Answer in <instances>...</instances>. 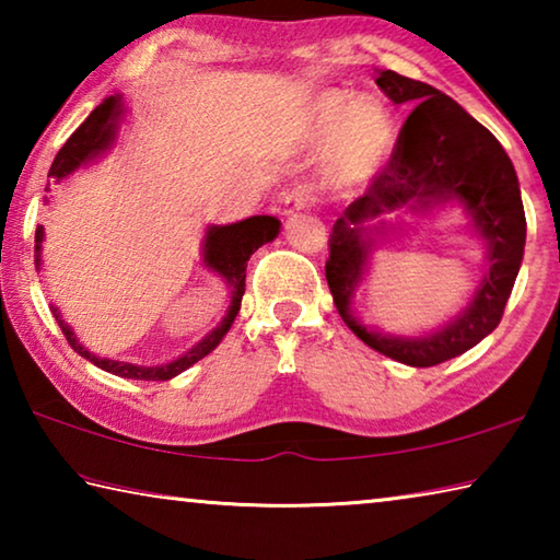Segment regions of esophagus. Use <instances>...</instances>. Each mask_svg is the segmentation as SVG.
<instances>
[{"instance_id":"34e87169","label":"esophagus","mask_w":560,"mask_h":560,"mask_svg":"<svg viewBox=\"0 0 560 560\" xmlns=\"http://www.w3.org/2000/svg\"><path fill=\"white\" fill-rule=\"evenodd\" d=\"M314 205V195H311L308 187H293L289 192H283L281 197V207H283V214H293L299 210H306V207Z\"/></svg>"}]
</instances>
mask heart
Returning a JSON list of instances; mask_svg holds the SVG:
<instances>
[{
  "label": "heart",
  "mask_w": 560,
  "mask_h": 560,
  "mask_svg": "<svg viewBox=\"0 0 560 560\" xmlns=\"http://www.w3.org/2000/svg\"><path fill=\"white\" fill-rule=\"evenodd\" d=\"M311 138L328 143V177L336 187H363L381 173L395 145V122L377 98L326 91L308 116Z\"/></svg>",
  "instance_id": "obj_1"
}]
</instances>
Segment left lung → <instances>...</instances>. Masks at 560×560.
Masks as SVG:
<instances>
[{"instance_id":"1","label":"left lung","mask_w":560,"mask_h":560,"mask_svg":"<svg viewBox=\"0 0 560 560\" xmlns=\"http://www.w3.org/2000/svg\"><path fill=\"white\" fill-rule=\"evenodd\" d=\"M393 103H410L412 113L387 165L363 195L346 207L328 236L326 281L346 326L377 353L412 368H432L462 355L499 326L524 259L526 214L518 179L499 140L442 91L428 83L383 71L375 79ZM457 196L490 242V273L472 306L438 335L397 341L363 329L349 316V296L362 276L370 233L365 221L400 206H427Z\"/></svg>"}]
</instances>
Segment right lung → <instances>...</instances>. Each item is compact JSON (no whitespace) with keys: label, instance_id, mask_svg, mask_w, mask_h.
Segmentation results:
<instances>
[{"label":"right lung","instance_id":"right-lung-1","mask_svg":"<svg viewBox=\"0 0 560 560\" xmlns=\"http://www.w3.org/2000/svg\"><path fill=\"white\" fill-rule=\"evenodd\" d=\"M120 116V103L116 96H110L101 103V106L91 113V116L75 128L73 136L66 140L63 148L56 153L51 170H49V179L51 183H61L66 175H71L75 167L86 163L93 155H98L101 150H106L113 143V136H116V120ZM279 234V220L277 217H249V220L236 222V224H226V226H212L207 232L205 240V261L220 273V277L226 281V287L232 289V306L230 314L224 316V320L217 326L210 336L202 338L192 350H187L183 358L173 360V363L165 365H155V368H140V365H130V363H118V360H108V358H96L89 353L79 340L73 338V330L63 324L56 314L54 316L59 320L61 334L69 340V346L75 350V353L91 360L93 365L103 368L113 375L120 377H132V381H170V377L179 375L187 371L189 365H195L197 360H202L207 353H212L217 343L224 338L226 330L234 324L236 314H240V303L244 296V279H246V261L254 252L271 242L273 236ZM42 240H44V230L39 226L36 230V252L42 249ZM36 264H39V257H36Z\"/></svg>","mask_w":560,"mask_h":560}]
</instances>
